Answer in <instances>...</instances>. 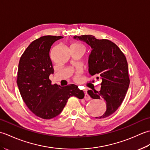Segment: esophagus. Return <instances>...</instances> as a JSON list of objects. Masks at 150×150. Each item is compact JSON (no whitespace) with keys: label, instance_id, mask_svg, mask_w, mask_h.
I'll use <instances>...</instances> for the list:
<instances>
[{"label":"esophagus","instance_id":"34e87169","mask_svg":"<svg viewBox=\"0 0 150 150\" xmlns=\"http://www.w3.org/2000/svg\"><path fill=\"white\" fill-rule=\"evenodd\" d=\"M84 99L86 100H89L91 98V97L88 95L86 90H84Z\"/></svg>","mask_w":150,"mask_h":150}]
</instances>
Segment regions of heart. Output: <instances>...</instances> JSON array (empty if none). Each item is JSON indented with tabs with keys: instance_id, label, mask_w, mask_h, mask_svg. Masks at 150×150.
<instances>
[{
	"instance_id": "1",
	"label": "heart",
	"mask_w": 150,
	"mask_h": 150,
	"mask_svg": "<svg viewBox=\"0 0 150 150\" xmlns=\"http://www.w3.org/2000/svg\"><path fill=\"white\" fill-rule=\"evenodd\" d=\"M78 45H80V44H78Z\"/></svg>"
}]
</instances>
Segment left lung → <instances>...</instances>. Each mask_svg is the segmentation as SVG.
Masks as SVG:
<instances>
[{
    "label": "left lung",
    "instance_id": "8db88e82",
    "mask_svg": "<svg viewBox=\"0 0 150 150\" xmlns=\"http://www.w3.org/2000/svg\"><path fill=\"white\" fill-rule=\"evenodd\" d=\"M73 39L85 42L91 47L89 55V73L101 79L99 91L88 90L94 99L104 100L106 111L103 119L111 115L119 108L125 98L129 85L128 62L125 55L115 44L107 39H97L91 35L74 36Z\"/></svg>",
    "mask_w": 150,
    "mask_h": 150
}]
</instances>
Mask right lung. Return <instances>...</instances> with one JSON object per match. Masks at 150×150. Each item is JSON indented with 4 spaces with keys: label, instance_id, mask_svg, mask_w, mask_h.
<instances>
[{
    "label": "right lung",
    "instance_id": "add662e5",
    "mask_svg": "<svg viewBox=\"0 0 150 150\" xmlns=\"http://www.w3.org/2000/svg\"><path fill=\"white\" fill-rule=\"evenodd\" d=\"M61 36L40 37L31 42L22 54L18 64L17 83L25 104L37 117L51 119L62 112L70 97H84L77 86L61 87L49 79L54 69L50 57L52 44Z\"/></svg>",
    "mask_w": 150,
    "mask_h": 150
}]
</instances>
